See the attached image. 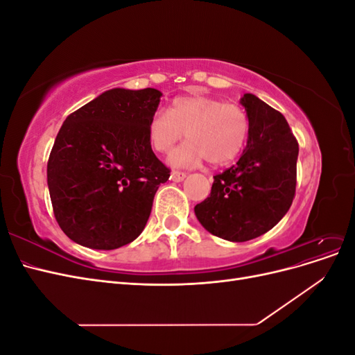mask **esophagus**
Wrapping results in <instances>:
<instances>
[{"label":"esophagus","instance_id":"1","mask_svg":"<svg viewBox=\"0 0 355 355\" xmlns=\"http://www.w3.org/2000/svg\"><path fill=\"white\" fill-rule=\"evenodd\" d=\"M185 178H187V173H184V171L173 170L170 173V180H173V182H182Z\"/></svg>","mask_w":355,"mask_h":355}]
</instances>
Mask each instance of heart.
<instances>
[{
	"mask_svg": "<svg viewBox=\"0 0 355 355\" xmlns=\"http://www.w3.org/2000/svg\"><path fill=\"white\" fill-rule=\"evenodd\" d=\"M188 139L170 155L173 166H197L207 159L213 166L237 157L249 135V118L235 105L210 96H180L168 112L158 110L148 124L154 151L167 154L182 136Z\"/></svg>",
	"mask_w": 355,
	"mask_h": 355,
	"instance_id": "1",
	"label": "heart"
}]
</instances>
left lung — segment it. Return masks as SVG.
<instances>
[{"mask_svg":"<svg viewBox=\"0 0 355 355\" xmlns=\"http://www.w3.org/2000/svg\"><path fill=\"white\" fill-rule=\"evenodd\" d=\"M249 118L237 164L213 176L210 197L194 207L200 223L219 239L243 243L274 228L296 189L299 145L286 118L252 93L240 99Z\"/></svg>","mask_w":355,"mask_h":355,"instance_id":"obj_1","label":"left lung"}]
</instances>
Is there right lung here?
Returning <instances> with one entry per match:
<instances>
[{
    "instance_id": "1",
    "label": "right lung",
    "mask_w": 355,
    "mask_h": 355,
    "mask_svg": "<svg viewBox=\"0 0 355 355\" xmlns=\"http://www.w3.org/2000/svg\"><path fill=\"white\" fill-rule=\"evenodd\" d=\"M157 89L106 90L60 127L47 185L62 231L80 245L114 250L136 240L170 170L155 157L148 124Z\"/></svg>"
}]
</instances>
